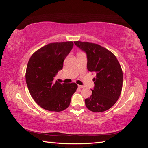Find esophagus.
Returning <instances> with one entry per match:
<instances>
[{
	"label": "esophagus",
	"instance_id": "1",
	"mask_svg": "<svg viewBox=\"0 0 148 148\" xmlns=\"http://www.w3.org/2000/svg\"><path fill=\"white\" fill-rule=\"evenodd\" d=\"M84 86H82V85H78V88H84Z\"/></svg>",
	"mask_w": 148,
	"mask_h": 148
}]
</instances>
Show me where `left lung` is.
<instances>
[{
  "label": "left lung",
  "instance_id": "obj_1",
  "mask_svg": "<svg viewBox=\"0 0 148 148\" xmlns=\"http://www.w3.org/2000/svg\"><path fill=\"white\" fill-rule=\"evenodd\" d=\"M87 54V68L96 73L92 95L85 99L87 108L101 112L111 108L119 99L123 85V72L114 53L95 43L74 41Z\"/></svg>",
  "mask_w": 148,
  "mask_h": 148
}]
</instances>
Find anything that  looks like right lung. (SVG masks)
<instances>
[{
    "mask_svg": "<svg viewBox=\"0 0 148 148\" xmlns=\"http://www.w3.org/2000/svg\"><path fill=\"white\" fill-rule=\"evenodd\" d=\"M73 46L72 41L49 43L31 56L26 70V82L34 101L47 110L60 112L68 108L77 91L75 83L53 81L64 60Z\"/></svg>",
    "mask_w": 148,
    "mask_h": 148,
    "instance_id": "add662e5",
    "label": "right lung"
}]
</instances>
